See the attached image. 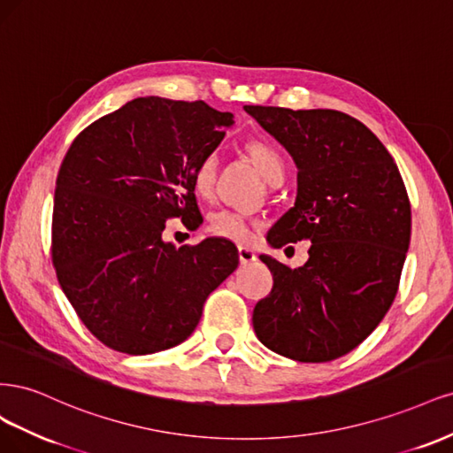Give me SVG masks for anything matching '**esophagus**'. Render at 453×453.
<instances>
[{"label": "esophagus", "instance_id": "obj_1", "mask_svg": "<svg viewBox=\"0 0 453 453\" xmlns=\"http://www.w3.org/2000/svg\"><path fill=\"white\" fill-rule=\"evenodd\" d=\"M257 257H256V254L250 250V248H239V261H241V265H248V264H252V261H256Z\"/></svg>", "mask_w": 453, "mask_h": 453}]
</instances>
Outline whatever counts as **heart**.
I'll list each match as a JSON object with an SVG mask.
<instances>
[{
  "label": "heart",
  "mask_w": 453,
  "mask_h": 453,
  "mask_svg": "<svg viewBox=\"0 0 453 453\" xmlns=\"http://www.w3.org/2000/svg\"><path fill=\"white\" fill-rule=\"evenodd\" d=\"M244 149L248 156H250L256 169L261 173V177H264L269 184L284 179V173H286L284 157L273 147V144L265 141H248ZM216 171H218L216 152H207L196 164L194 188L199 196L207 197L212 194ZM256 226H257L256 218L239 211H231V209H220L209 216V233L212 237L227 239L239 244L252 239V229Z\"/></svg>",
  "instance_id": "obj_1"
}]
</instances>
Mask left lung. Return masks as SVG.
Returning a JSON list of instances; mask_svg holds the SVG:
<instances>
[{
    "mask_svg": "<svg viewBox=\"0 0 453 453\" xmlns=\"http://www.w3.org/2000/svg\"><path fill=\"white\" fill-rule=\"evenodd\" d=\"M297 165V199L267 241H309V261L291 269L271 256V294L252 314L257 339L303 363L352 352L397 296L411 244V199L397 164L372 131L333 109L244 105Z\"/></svg>",
    "mask_w": 453,
    "mask_h": 453,
    "instance_id": "8db88e82",
    "label": "left lung"
}]
</instances>
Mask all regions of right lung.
I'll list each match as a JSON object with an SVG mask.
<instances>
[{
  "label": "right lung",
  "instance_id": "1",
  "mask_svg": "<svg viewBox=\"0 0 453 453\" xmlns=\"http://www.w3.org/2000/svg\"><path fill=\"white\" fill-rule=\"evenodd\" d=\"M231 112L203 101L137 97L84 127L58 171L52 264L97 341L129 356L186 341L203 304L239 265L226 239L174 248L162 233L189 220L194 169L214 152Z\"/></svg>",
  "mask_w": 453,
  "mask_h": 453
}]
</instances>
